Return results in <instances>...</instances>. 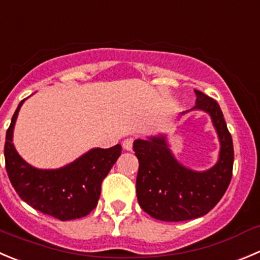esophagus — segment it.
Returning a JSON list of instances; mask_svg holds the SVG:
<instances>
[{
	"instance_id": "34e87169",
	"label": "esophagus",
	"mask_w": 260,
	"mask_h": 260,
	"mask_svg": "<svg viewBox=\"0 0 260 260\" xmlns=\"http://www.w3.org/2000/svg\"><path fill=\"white\" fill-rule=\"evenodd\" d=\"M133 138L132 137H129V138H125L124 141H123V148H124V150H127V151H131L132 150V147H133Z\"/></svg>"
}]
</instances>
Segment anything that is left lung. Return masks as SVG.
<instances>
[{"label":"left lung","mask_w":260,"mask_h":260,"mask_svg":"<svg viewBox=\"0 0 260 260\" xmlns=\"http://www.w3.org/2000/svg\"><path fill=\"white\" fill-rule=\"evenodd\" d=\"M194 91L197 100L190 110L208 113L218 135L220 156L216 165L206 171L185 168L174 157L164 135L133 142L140 162L136 180L138 203L156 220L178 222L205 216L220 202L233 176V138L220 105L202 91Z\"/></svg>","instance_id":"8db88e82"}]
</instances>
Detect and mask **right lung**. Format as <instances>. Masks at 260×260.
Here are the masks:
<instances>
[{
  "instance_id": "obj_1",
  "label": "right lung",
  "mask_w": 260,
  "mask_h": 260,
  "mask_svg": "<svg viewBox=\"0 0 260 260\" xmlns=\"http://www.w3.org/2000/svg\"><path fill=\"white\" fill-rule=\"evenodd\" d=\"M21 100L14 113L5 142V162L10 181L24 202L60 221L89 215L98 205L102 183L120 156L122 146L92 148L59 169L43 170L29 165L12 143L15 122Z\"/></svg>"
}]
</instances>
